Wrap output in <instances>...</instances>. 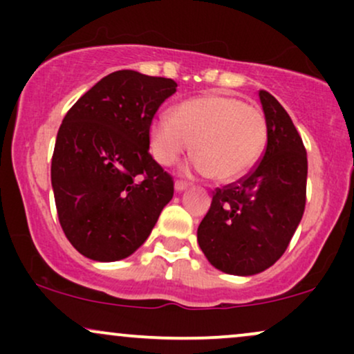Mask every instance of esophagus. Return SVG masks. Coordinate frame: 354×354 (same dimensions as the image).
<instances>
[{
  "mask_svg": "<svg viewBox=\"0 0 354 354\" xmlns=\"http://www.w3.org/2000/svg\"><path fill=\"white\" fill-rule=\"evenodd\" d=\"M186 188H188V183H186V181H176V183H174V189H176L178 193H181V191H185Z\"/></svg>",
  "mask_w": 354,
  "mask_h": 354,
  "instance_id": "esophagus-1",
  "label": "esophagus"
}]
</instances>
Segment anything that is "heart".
I'll list each match as a JSON object with an SVG mask.
<instances>
[{
	"label": "heart",
	"instance_id": "b5f03b06",
	"mask_svg": "<svg viewBox=\"0 0 354 354\" xmlns=\"http://www.w3.org/2000/svg\"><path fill=\"white\" fill-rule=\"evenodd\" d=\"M268 123L258 106L230 96L209 95L181 103L173 115H161L151 126V151L169 166L195 143L193 171L218 183L238 180L265 151Z\"/></svg>",
	"mask_w": 354,
	"mask_h": 354
}]
</instances>
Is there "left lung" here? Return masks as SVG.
I'll use <instances>...</instances> for the list:
<instances>
[{"label":"left lung","mask_w":354,"mask_h":354,"mask_svg":"<svg viewBox=\"0 0 354 354\" xmlns=\"http://www.w3.org/2000/svg\"><path fill=\"white\" fill-rule=\"evenodd\" d=\"M268 145L250 174L216 188L198 226V245L216 270L251 276L273 266L306 205L308 158L293 121L273 95L259 91Z\"/></svg>","instance_id":"obj_1"}]
</instances>
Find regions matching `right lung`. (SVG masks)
<instances>
[{"label": "right lung", "instance_id": "add662e5", "mask_svg": "<svg viewBox=\"0 0 354 354\" xmlns=\"http://www.w3.org/2000/svg\"><path fill=\"white\" fill-rule=\"evenodd\" d=\"M169 78L115 71L73 104L56 136L51 186L59 225L93 261L128 258L173 198V178L149 154V126L176 93Z\"/></svg>", "mask_w": 354, "mask_h": 354}]
</instances>
